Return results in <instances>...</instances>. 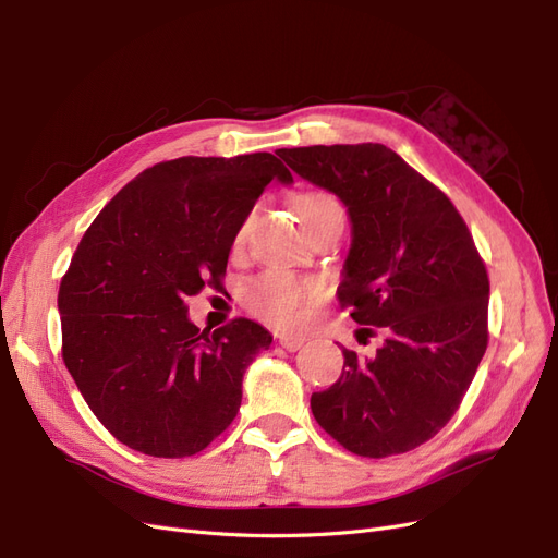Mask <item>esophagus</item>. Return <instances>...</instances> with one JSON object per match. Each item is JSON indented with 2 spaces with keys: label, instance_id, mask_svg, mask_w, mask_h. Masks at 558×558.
<instances>
[{
  "label": "esophagus",
  "instance_id": "34e87169",
  "mask_svg": "<svg viewBox=\"0 0 558 558\" xmlns=\"http://www.w3.org/2000/svg\"><path fill=\"white\" fill-rule=\"evenodd\" d=\"M279 344L283 349H289V351H298L302 344H305V337L293 335V332H281L279 335Z\"/></svg>",
  "mask_w": 558,
  "mask_h": 558
}]
</instances>
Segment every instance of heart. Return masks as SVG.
Segmentation results:
<instances>
[{
    "label": "heart",
    "mask_w": 558,
    "mask_h": 558,
    "mask_svg": "<svg viewBox=\"0 0 558 558\" xmlns=\"http://www.w3.org/2000/svg\"><path fill=\"white\" fill-rule=\"evenodd\" d=\"M344 211L340 202H337L328 193H305L298 197V214L302 221L314 226L320 218ZM251 216L244 218L242 226L234 232V248H240L246 240ZM320 298V286L314 279H302L291 272H281V269H269L258 277H253L244 283L242 289V302L244 307L263 318L265 324H272L277 328H293L300 326L307 318L310 307Z\"/></svg>",
    "instance_id": "heart-1"
}]
</instances>
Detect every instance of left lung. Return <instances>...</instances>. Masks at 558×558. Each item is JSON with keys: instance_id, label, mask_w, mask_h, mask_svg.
Masks as SVG:
<instances>
[{"instance_id": "8db88e82", "label": "left lung", "mask_w": 558, "mask_h": 558, "mask_svg": "<svg viewBox=\"0 0 558 558\" xmlns=\"http://www.w3.org/2000/svg\"><path fill=\"white\" fill-rule=\"evenodd\" d=\"M295 174L340 197L353 242L340 283L363 356L344 349L342 375L312 393L335 442L365 459L412 451L461 408L488 344V275L463 216L384 144L279 148Z\"/></svg>"}]
</instances>
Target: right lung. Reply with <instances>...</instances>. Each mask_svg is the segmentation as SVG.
<instances>
[{"instance_id":"obj_1","label":"right lung","mask_w":558,"mask_h":558,"mask_svg":"<svg viewBox=\"0 0 558 558\" xmlns=\"http://www.w3.org/2000/svg\"><path fill=\"white\" fill-rule=\"evenodd\" d=\"M272 179L293 181L272 154L165 160L81 238L58 293L62 361L118 442L183 459L238 416L246 365L272 335L242 316L199 330L185 298L221 289L234 232Z\"/></svg>"}]
</instances>
